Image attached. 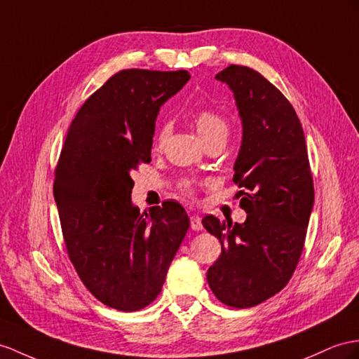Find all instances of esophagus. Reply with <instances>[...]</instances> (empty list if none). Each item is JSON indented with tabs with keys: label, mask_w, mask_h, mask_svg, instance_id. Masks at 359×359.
Here are the masks:
<instances>
[{
	"label": "esophagus",
	"mask_w": 359,
	"mask_h": 359,
	"mask_svg": "<svg viewBox=\"0 0 359 359\" xmlns=\"http://www.w3.org/2000/svg\"><path fill=\"white\" fill-rule=\"evenodd\" d=\"M191 229L192 231H201V229H203V224H201V218L198 215L191 217Z\"/></svg>",
	"instance_id": "1"
}]
</instances>
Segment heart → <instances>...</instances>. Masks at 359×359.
<instances>
[{
	"instance_id": "heart-1",
	"label": "heart",
	"mask_w": 359,
	"mask_h": 359,
	"mask_svg": "<svg viewBox=\"0 0 359 359\" xmlns=\"http://www.w3.org/2000/svg\"><path fill=\"white\" fill-rule=\"evenodd\" d=\"M196 126H197V130H198V135L201 136V140L210 136V135H215V133H227L226 119L223 116H219L218 114L212 112V110H208V109L200 110V112L197 114ZM168 135H170V124L168 123L161 124V127L158 128V135H156V144L161 145L165 140H167ZM182 188H183V191L189 192L191 183L183 182Z\"/></svg>"
}]
</instances>
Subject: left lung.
<instances>
[{
	"label": "left lung",
	"instance_id": "1",
	"mask_svg": "<svg viewBox=\"0 0 359 359\" xmlns=\"http://www.w3.org/2000/svg\"><path fill=\"white\" fill-rule=\"evenodd\" d=\"M233 92L243 140L233 182L243 188L244 223H201L222 243L206 279L227 306L252 308L288 283L305 244L314 206L305 135L282 92L252 68L231 65L215 76Z\"/></svg>",
	"mask_w": 359,
	"mask_h": 359
}]
</instances>
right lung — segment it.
<instances>
[{
	"label": "right lung",
	"mask_w": 359,
	"mask_h": 359,
	"mask_svg": "<svg viewBox=\"0 0 359 359\" xmlns=\"http://www.w3.org/2000/svg\"><path fill=\"white\" fill-rule=\"evenodd\" d=\"M189 79L185 69L119 71L68 128L54 200L72 265L109 308L132 312L150 305L189 229L176 201L141 214L132 203L130 176L151 161L159 110Z\"/></svg>",
	"instance_id": "right-lung-1"
}]
</instances>
